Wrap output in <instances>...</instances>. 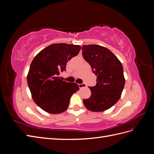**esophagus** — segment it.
<instances>
[{
	"label": "esophagus",
	"instance_id": "34e87169",
	"mask_svg": "<svg viewBox=\"0 0 154 154\" xmlns=\"http://www.w3.org/2000/svg\"><path fill=\"white\" fill-rule=\"evenodd\" d=\"M78 86H79V87H80V88H82L83 87H85L86 85L85 84V83H81V84H78Z\"/></svg>",
	"mask_w": 154,
	"mask_h": 154
}]
</instances>
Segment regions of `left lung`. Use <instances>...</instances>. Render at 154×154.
<instances>
[{
	"instance_id": "obj_1",
	"label": "left lung",
	"mask_w": 154,
	"mask_h": 154,
	"mask_svg": "<svg viewBox=\"0 0 154 154\" xmlns=\"http://www.w3.org/2000/svg\"><path fill=\"white\" fill-rule=\"evenodd\" d=\"M82 55L97 76L96 85L90 87L91 96L83 101L92 112L110 109L119 100L125 86L123 68L118 58L107 48L98 45H85Z\"/></svg>"
}]
</instances>
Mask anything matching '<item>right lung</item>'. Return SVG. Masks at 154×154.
Masks as SVG:
<instances>
[{
  "mask_svg": "<svg viewBox=\"0 0 154 154\" xmlns=\"http://www.w3.org/2000/svg\"><path fill=\"white\" fill-rule=\"evenodd\" d=\"M81 47L67 44H51L32 60L27 76L35 103L50 114L66 111L70 98L79 90L76 83L67 82L58 76L66 71L69 60L79 53Z\"/></svg>",
  "mask_w": 154,
  "mask_h": 154,
  "instance_id": "1",
  "label": "right lung"
}]
</instances>
